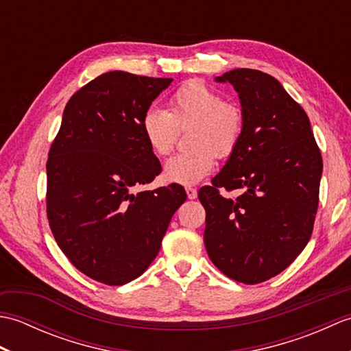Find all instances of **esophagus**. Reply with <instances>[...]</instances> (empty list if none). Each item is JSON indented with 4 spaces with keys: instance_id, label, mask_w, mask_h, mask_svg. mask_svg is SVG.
I'll use <instances>...</instances> for the list:
<instances>
[{
    "instance_id": "1",
    "label": "esophagus",
    "mask_w": 351,
    "mask_h": 351,
    "mask_svg": "<svg viewBox=\"0 0 351 351\" xmlns=\"http://www.w3.org/2000/svg\"><path fill=\"white\" fill-rule=\"evenodd\" d=\"M185 193H187V197L189 199H196L197 197V190L193 189V187L185 189Z\"/></svg>"
}]
</instances>
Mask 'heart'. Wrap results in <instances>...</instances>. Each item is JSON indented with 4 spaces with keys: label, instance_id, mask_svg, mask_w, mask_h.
<instances>
[{
    "label": "heart",
    "instance_id": "heart-1",
    "mask_svg": "<svg viewBox=\"0 0 351 351\" xmlns=\"http://www.w3.org/2000/svg\"><path fill=\"white\" fill-rule=\"evenodd\" d=\"M195 125L193 151L170 156L162 176L171 184L195 185L214 169L215 156L226 158L240 143L244 119L241 110L228 104L211 87L191 81L170 98V111L149 108L141 117V131L155 155H167L176 140V128Z\"/></svg>",
    "mask_w": 351,
    "mask_h": 351
}]
</instances>
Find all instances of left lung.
I'll return each instance as SVG.
<instances>
[{
    "label": "left lung",
    "instance_id": "8db88e82",
    "mask_svg": "<svg viewBox=\"0 0 351 351\" xmlns=\"http://www.w3.org/2000/svg\"><path fill=\"white\" fill-rule=\"evenodd\" d=\"M215 81L238 93L244 128L213 185L199 190L204 241L221 273L253 285L285 270L306 247L323 160L309 117L274 77L234 69ZM220 188L241 195L223 198Z\"/></svg>",
    "mask_w": 351,
    "mask_h": 351
}]
</instances>
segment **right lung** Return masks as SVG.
<instances>
[{"instance_id":"1","label":"right lung","mask_w":351,"mask_h":351,"mask_svg":"<svg viewBox=\"0 0 351 351\" xmlns=\"http://www.w3.org/2000/svg\"><path fill=\"white\" fill-rule=\"evenodd\" d=\"M171 78L102 73L66 104L47 162V214L58 247L81 273L125 285L158 255L169 223L187 195L154 181L161 164L141 117Z\"/></svg>"}]
</instances>
